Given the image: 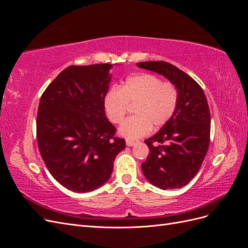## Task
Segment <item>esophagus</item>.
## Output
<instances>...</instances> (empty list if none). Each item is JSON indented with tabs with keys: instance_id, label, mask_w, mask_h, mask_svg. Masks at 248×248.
<instances>
[{
	"instance_id": "1",
	"label": "esophagus",
	"mask_w": 248,
	"mask_h": 248,
	"mask_svg": "<svg viewBox=\"0 0 248 248\" xmlns=\"http://www.w3.org/2000/svg\"><path fill=\"white\" fill-rule=\"evenodd\" d=\"M126 145L128 147H132V146L136 145V141L131 140H126Z\"/></svg>"
}]
</instances>
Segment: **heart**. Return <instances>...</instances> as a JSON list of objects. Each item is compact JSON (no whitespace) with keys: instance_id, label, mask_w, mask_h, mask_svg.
I'll return each instance as SVG.
<instances>
[{"instance_id":"1","label":"heart","mask_w":248,"mask_h":248,"mask_svg":"<svg viewBox=\"0 0 248 248\" xmlns=\"http://www.w3.org/2000/svg\"><path fill=\"white\" fill-rule=\"evenodd\" d=\"M128 104H136L132 116L119 127V134L128 140L145 137L154 128L167 124L178 106V90L170 82L150 73L127 78L119 88H112L103 98V108L112 123L122 122Z\"/></svg>"}]
</instances>
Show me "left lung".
I'll return each instance as SVG.
<instances>
[{"instance_id": "left-lung-1", "label": "left lung", "mask_w": 248, "mask_h": 248, "mask_svg": "<svg viewBox=\"0 0 248 248\" xmlns=\"http://www.w3.org/2000/svg\"><path fill=\"white\" fill-rule=\"evenodd\" d=\"M147 69L168 78L178 90L174 116L155 136L145 140L150 153L141 163L148 181L160 189L181 188L198 174L210 141V111L198 82L170 63L140 62Z\"/></svg>"}]
</instances>
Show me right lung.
<instances>
[{
	"label": "right lung",
	"instance_id": "obj_1",
	"mask_svg": "<svg viewBox=\"0 0 248 248\" xmlns=\"http://www.w3.org/2000/svg\"><path fill=\"white\" fill-rule=\"evenodd\" d=\"M111 64L69 66L42 94L37 114V141L57 181L74 192H89L110 178L125 140L106 116L103 98Z\"/></svg>",
	"mask_w": 248,
	"mask_h": 248
}]
</instances>
